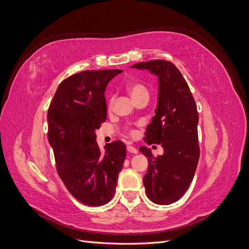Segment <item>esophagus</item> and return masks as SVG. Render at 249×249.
<instances>
[{
    "mask_svg": "<svg viewBox=\"0 0 249 249\" xmlns=\"http://www.w3.org/2000/svg\"><path fill=\"white\" fill-rule=\"evenodd\" d=\"M126 149H127V152L129 153H132V154H137L138 153V150L136 149V147L135 146H133V145H127V147H126Z\"/></svg>",
    "mask_w": 249,
    "mask_h": 249,
    "instance_id": "1",
    "label": "esophagus"
}]
</instances>
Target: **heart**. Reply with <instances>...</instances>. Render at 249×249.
<instances>
[{
    "instance_id": "heart-1",
    "label": "heart",
    "mask_w": 249,
    "mask_h": 249,
    "mask_svg": "<svg viewBox=\"0 0 249 249\" xmlns=\"http://www.w3.org/2000/svg\"><path fill=\"white\" fill-rule=\"evenodd\" d=\"M127 91H129L130 95L132 96L133 101L138 99V97L148 94L146 88L143 86L142 84H139V83H133V84H130L127 86Z\"/></svg>"
}]
</instances>
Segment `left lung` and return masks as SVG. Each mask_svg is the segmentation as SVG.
<instances>
[{
    "label": "left lung",
    "mask_w": 249,
    "mask_h": 249,
    "mask_svg": "<svg viewBox=\"0 0 249 249\" xmlns=\"http://www.w3.org/2000/svg\"><path fill=\"white\" fill-rule=\"evenodd\" d=\"M158 78V105L145 132L148 144H161L162 156L141 146L148 160L143 178L147 197L157 205L178 201L189 188L199 159L198 114L190 88L182 73L169 61L153 60L134 64Z\"/></svg>",
    "instance_id": "left-lung-1"
}]
</instances>
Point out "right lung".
<instances>
[{"label":"right lung","mask_w":249,"mask_h":249,"mask_svg":"<svg viewBox=\"0 0 249 249\" xmlns=\"http://www.w3.org/2000/svg\"><path fill=\"white\" fill-rule=\"evenodd\" d=\"M122 70L86 71L65 79L48 111V139L66 189L87 206L99 207L114 196L125 160L122 141L96 143L95 130L107 119L105 91Z\"/></svg>","instance_id":"obj_1"}]
</instances>
